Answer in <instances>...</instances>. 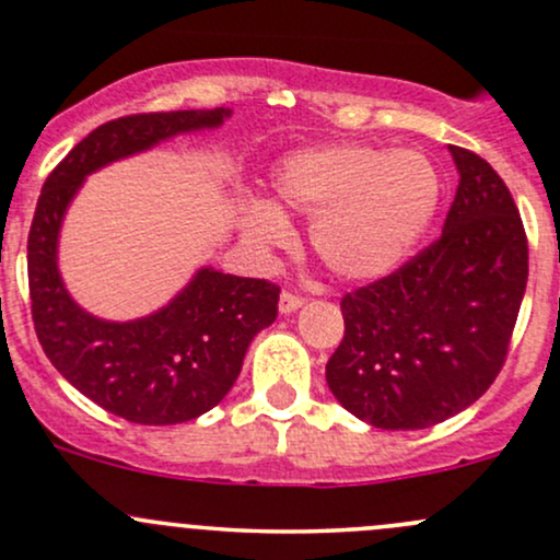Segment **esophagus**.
I'll return each instance as SVG.
<instances>
[{
	"label": "esophagus",
	"mask_w": 560,
	"mask_h": 560,
	"mask_svg": "<svg viewBox=\"0 0 560 560\" xmlns=\"http://www.w3.org/2000/svg\"><path fill=\"white\" fill-rule=\"evenodd\" d=\"M303 303L305 300L300 298V294H292V292H281V298H279V313H294L298 308H303Z\"/></svg>",
	"instance_id": "esophagus-1"
}]
</instances>
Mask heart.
Here are the masks:
<instances>
[{
	"label": "heart",
	"instance_id": "heart-1",
	"mask_svg": "<svg viewBox=\"0 0 560 560\" xmlns=\"http://www.w3.org/2000/svg\"><path fill=\"white\" fill-rule=\"evenodd\" d=\"M273 194L244 205L238 229L252 247L292 242L287 212L311 218V247L346 281L383 279L415 252L433 223L441 177L420 151L335 143L294 151L273 170Z\"/></svg>",
	"mask_w": 560,
	"mask_h": 560
}]
</instances>
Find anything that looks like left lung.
<instances>
[{
	"label": "left lung",
	"mask_w": 560,
	"mask_h": 560,
	"mask_svg": "<svg viewBox=\"0 0 560 560\" xmlns=\"http://www.w3.org/2000/svg\"><path fill=\"white\" fill-rule=\"evenodd\" d=\"M459 186L441 236L396 273L342 298L346 337L327 385L350 415L422 430L489 390L529 279V247L502 177L450 145Z\"/></svg>",
	"instance_id": "obj_1"
}]
</instances>
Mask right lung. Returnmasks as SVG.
Returning a JSON list of instances; mask_svg holds the SVG:
<instances>
[{"label": "right lung", "mask_w": 560, "mask_h": 560, "mask_svg": "<svg viewBox=\"0 0 560 560\" xmlns=\"http://www.w3.org/2000/svg\"><path fill=\"white\" fill-rule=\"evenodd\" d=\"M231 108L138 114L92 130L50 172L28 231V292L47 359L79 393L138 425H177L218 407L257 331L276 322L279 287L205 266L167 305L130 322L84 311L58 268L63 218L84 177L177 135L218 130Z\"/></svg>", "instance_id": "obj_1"}]
</instances>
